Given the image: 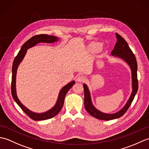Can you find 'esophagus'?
Returning <instances> with one entry per match:
<instances>
[{"label": "esophagus", "instance_id": "obj_1", "mask_svg": "<svg viewBox=\"0 0 149 149\" xmlns=\"http://www.w3.org/2000/svg\"><path fill=\"white\" fill-rule=\"evenodd\" d=\"M85 81H86V78H85L84 76H82V75L79 76L77 78V81L79 82V83H83V82H84Z\"/></svg>", "mask_w": 149, "mask_h": 149}]
</instances>
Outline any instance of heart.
Listing matches in <instances>:
<instances>
[{"instance_id":"heart-1","label":"heart","mask_w":149,"mask_h":149,"mask_svg":"<svg viewBox=\"0 0 149 149\" xmlns=\"http://www.w3.org/2000/svg\"><path fill=\"white\" fill-rule=\"evenodd\" d=\"M101 45H102V44L100 42H92L88 46V50L91 52H97L99 50Z\"/></svg>"}]
</instances>
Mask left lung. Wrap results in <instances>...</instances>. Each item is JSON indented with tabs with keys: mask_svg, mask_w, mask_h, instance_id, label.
Wrapping results in <instances>:
<instances>
[{
	"mask_svg": "<svg viewBox=\"0 0 149 149\" xmlns=\"http://www.w3.org/2000/svg\"><path fill=\"white\" fill-rule=\"evenodd\" d=\"M116 43L113 51L111 53V56L115 58H120L123 60L129 66L131 70V77H132V92L130 97H129L127 102L125 104L122 108L115 113H105L101 112L100 111L98 110L95 107L93 106L91 101V94L90 92L89 88L86 84H83L84 91V107L87 112L90 115L95 117L97 119L102 120H110L116 118H118L120 117L123 115L133 100L136 94L138 89V82L137 79V70L138 65L135 56L132 52L130 47H129L127 43L123 38L116 33Z\"/></svg>",
	"mask_w": 149,
	"mask_h": 149,
	"instance_id": "8db88e82",
	"label": "left lung"
}]
</instances>
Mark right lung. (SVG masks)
<instances>
[{
	"label": "right lung",
	"mask_w": 149,
	"mask_h": 149,
	"mask_svg": "<svg viewBox=\"0 0 149 149\" xmlns=\"http://www.w3.org/2000/svg\"><path fill=\"white\" fill-rule=\"evenodd\" d=\"M59 40V38L58 37L54 36L47 35V34H39V35H36L32 37L29 40H27V42L22 46L20 51H19L17 56L15 57L13 61V63L11 81L12 97L18 105L20 107V108L24 111V112L26 113L27 116H29L31 119L36 120V121L51 118L52 117L55 116L56 115H58V113L62 109L63 104H64L65 97L66 93H67L68 90L74 86V84H75V81L70 82L69 83L66 84L65 86H64L61 88L59 93L58 98V100L56 101V103L51 109H50L49 110L47 111L42 113H34L32 111H31L28 108H27L24 105H23L17 97V90H16V75H17V69L19 65H20V63L22 61V60H23L25 56H26L27 49L36 45L38 43H52L56 42H58Z\"/></svg>",
	"instance_id": "obj_1"
}]
</instances>
